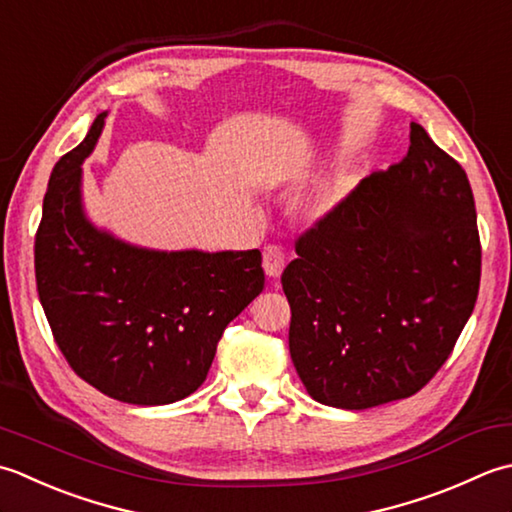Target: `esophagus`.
Segmentation results:
<instances>
[{
    "label": "esophagus",
    "instance_id": "1",
    "mask_svg": "<svg viewBox=\"0 0 512 512\" xmlns=\"http://www.w3.org/2000/svg\"><path fill=\"white\" fill-rule=\"evenodd\" d=\"M263 267L269 278H278L285 269V252L278 245H267L263 249Z\"/></svg>",
    "mask_w": 512,
    "mask_h": 512
}]
</instances>
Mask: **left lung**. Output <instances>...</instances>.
<instances>
[{
	"instance_id": "8db88e82",
	"label": "left lung",
	"mask_w": 512,
	"mask_h": 512,
	"mask_svg": "<svg viewBox=\"0 0 512 512\" xmlns=\"http://www.w3.org/2000/svg\"><path fill=\"white\" fill-rule=\"evenodd\" d=\"M285 267L289 353L316 402L362 411L431 382L473 314L482 245L471 183L411 123L400 163L358 183Z\"/></svg>"
}]
</instances>
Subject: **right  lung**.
I'll use <instances>...</instances> for the list:
<instances>
[{
    "label": "right lung",
    "instance_id": "add662e5",
    "mask_svg": "<svg viewBox=\"0 0 512 512\" xmlns=\"http://www.w3.org/2000/svg\"><path fill=\"white\" fill-rule=\"evenodd\" d=\"M106 112L50 174L35 234L41 307L70 369L119 402L156 406L201 387L225 327L265 287L258 249L150 252L88 223L81 163Z\"/></svg>",
    "mask_w": 512,
    "mask_h": 512
}]
</instances>
